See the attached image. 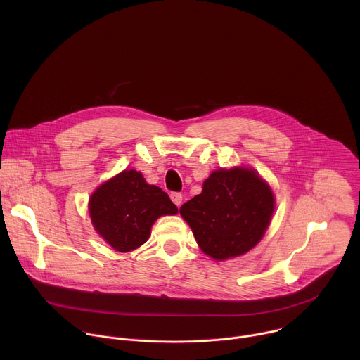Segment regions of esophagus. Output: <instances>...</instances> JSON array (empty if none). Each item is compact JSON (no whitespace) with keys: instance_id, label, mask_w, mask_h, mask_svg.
Listing matches in <instances>:
<instances>
[{"instance_id":"34e87169","label":"esophagus","mask_w":360,"mask_h":360,"mask_svg":"<svg viewBox=\"0 0 360 360\" xmlns=\"http://www.w3.org/2000/svg\"><path fill=\"white\" fill-rule=\"evenodd\" d=\"M171 199H172V202L176 205V207H181V203H182V193H181V192H172V193H171Z\"/></svg>"}]
</instances>
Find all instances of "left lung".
Listing matches in <instances>:
<instances>
[{"instance_id": "1", "label": "left lung", "mask_w": 360, "mask_h": 360, "mask_svg": "<svg viewBox=\"0 0 360 360\" xmlns=\"http://www.w3.org/2000/svg\"><path fill=\"white\" fill-rule=\"evenodd\" d=\"M274 193L252 169H219L179 212L199 248L217 261L250 250L264 236L274 214Z\"/></svg>"}]
</instances>
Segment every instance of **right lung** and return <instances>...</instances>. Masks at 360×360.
<instances>
[{
    "label": "right lung",
    "mask_w": 360,
    "mask_h": 360,
    "mask_svg": "<svg viewBox=\"0 0 360 360\" xmlns=\"http://www.w3.org/2000/svg\"><path fill=\"white\" fill-rule=\"evenodd\" d=\"M178 214L168 193L148 185L136 171H124L101 185L89 199L95 231L115 250L129 252L145 243L160 217Z\"/></svg>",
    "instance_id": "right-lung-1"
}]
</instances>
